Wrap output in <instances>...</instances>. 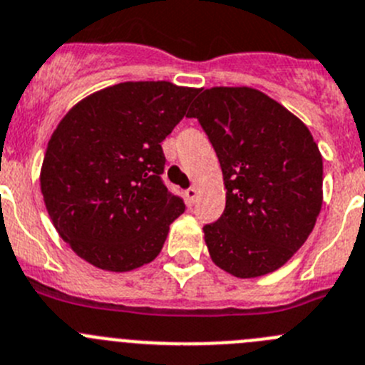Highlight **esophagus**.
<instances>
[{
    "mask_svg": "<svg viewBox=\"0 0 365 365\" xmlns=\"http://www.w3.org/2000/svg\"><path fill=\"white\" fill-rule=\"evenodd\" d=\"M196 196H198V190H196V187H189V189L185 190V198L189 203L196 202Z\"/></svg>",
    "mask_w": 365,
    "mask_h": 365,
    "instance_id": "esophagus-1",
    "label": "esophagus"
}]
</instances>
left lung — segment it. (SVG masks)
Masks as SVG:
<instances>
[{
	"label": "left lung",
	"instance_id": "1",
	"mask_svg": "<svg viewBox=\"0 0 365 365\" xmlns=\"http://www.w3.org/2000/svg\"><path fill=\"white\" fill-rule=\"evenodd\" d=\"M220 160L227 203L203 227L221 270L241 279L281 268L322 207V156L309 129L254 88H210L190 108Z\"/></svg>",
	"mask_w": 365,
	"mask_h": 365
}]
</instances>
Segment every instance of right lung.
Returning a JSON list of instances; mask_svg holds the SVG:
<instances>
[{
    "label": "right lung",
    "instance_id": "add662e5",
    "mask_svg": "<svg viewBox=\"0 0 365 365\" xmlns=\"http://www.w3.org/2000/svg\"><path fill=\"white\" fill-rule=\"evenodd\" d=\"M200 90L120 83L75 104L44 153L41 192L53 227L93 267L129 272L155 259L185 210L162 182V142Z\"/></svg>",
    "mask_w": 365,
    "mask_h": 365
}]
</instances>
